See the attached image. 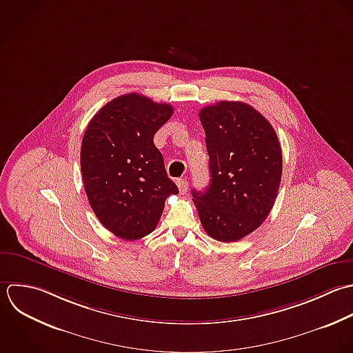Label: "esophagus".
<instances>
[{
  "mask_svg": "<svg viewBox=\"0 0 353 353\" xmlns=\"http://www.w3.org/2000/svg\"><path fill=\"white\" fill-rule=\"evenodd\" d=\"M176 184H177V187H179V190H180L181 194L187 192V190H188V183H187L185 179H177Z\"/></svg>",
  "mask_w": 353,
  "mask_h": 353,
  "instance_id": "obj_1",
  "label": "esophagus"
}]
</instances>
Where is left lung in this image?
Masks as SVG:
<instances>
[{"instance_id":"8db88e82","label":"left lung","mask_w":353,"mask_h":353,"mask_svg":"<svg viewBox=\"0 0 353 353\" xmlns=\"http://www.w3.org/2000/svg\"><path fill=\"white\" fill-rule=\"evenodd\" d=\"M206 134L210 184L192 191L201 224L220 242H236L268 217L282 179V148L272 125L242 101L199 111Z\"/></svg>"}]
</instances>
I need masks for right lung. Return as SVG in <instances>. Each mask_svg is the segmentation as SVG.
<instances>
[{"label":"right lung","mask_w":353,"mask_h":353,"mask_svg":"<svg viewBox=\"0 0 353 353\" xmlns=\"http://www.w3.org/2000/svg\"><path fill=\"white\" fill-rule=\"evenodd\" d=\"M173 107L139 93L119 96L90 119L81 145L85 192L99 221L114 235L136 241L151 234L165 201L179 194L168 177L154 134Z\"/></svg>","instance_id":"obj_1"}]
</instances>
